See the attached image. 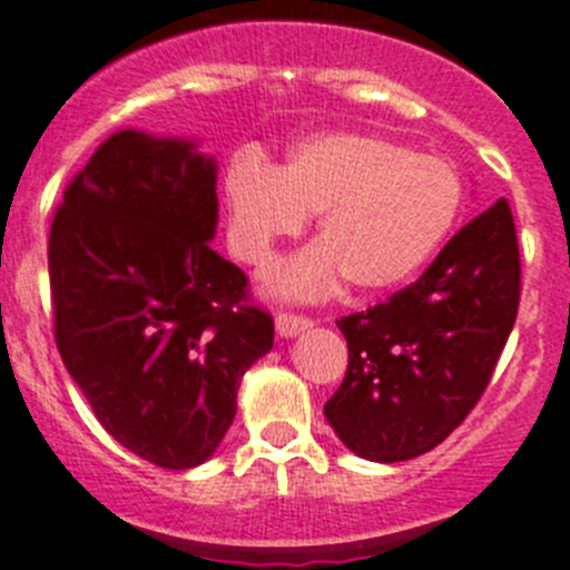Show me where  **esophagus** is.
<instances>
[{
  "instance_id": "esophagus-1",
  "label": "esophagus",
  "mask_w": 570,
  "mask_h": 570,
  "mask_svg": "<svg viewBox=\"0 0 570 570\" xmlns=\"http://www.w3.org/2000/svg\"><path fill=\"white\" fill-rule=\"evenodd\" d=\"M276 333H279L282 338H294L299 336L302 331H307V327L313 325L307 316H299V313H288V311H279L276 313Z\"/></svg>"
}]
</instances>
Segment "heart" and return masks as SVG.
<instances>
[{
    "mask_svg": "<svg viewBox=\"0 0 570 570\" xmlns=\"http://www.w3.org/2000/svg\"><path fill=\"white\" fill-rule=\"evenodd\" d=\"M228 243L243 263L263 265L276 243L320 214V243L276 265L265 288L316 299L347 276L364 294L410 279L441 245L461 208L455 169L379 135L325 132L291 149L282 169L237 155L223 180Z\"/></svg>",
    "mask_w": 570,
    "mask_h": 570,
    "instance_id": "b5f03b06",
    "label": "heart"
}]
</instances>
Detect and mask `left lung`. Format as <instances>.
<instances>
[{
	"instance_id": "1",
	"label": "left lung",
	"mask_w": 570,
	"mask_h": 570,
	"mask_svg": "<svg viewBox=\"0 0 570 570\" xmlns=\"http://www.w3.org/2000/svg\"><path fill=\"white\" fill-rule=\"evenodd\" d=\"M520 305V248L505 200L449 239L387 302L336 322L347 373L327 424L358 458L424 455L463 424L503 353Z\"/></svg>"
}]
</instances>
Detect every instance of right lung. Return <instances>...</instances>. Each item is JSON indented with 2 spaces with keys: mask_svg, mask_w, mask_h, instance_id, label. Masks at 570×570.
<instances>
[{
  "mask_svg": "<svg viewBox=\"0 0 570 570\" xmlns=\"http://www.w3.org/2000/svg\"><path fill=\"white\" fill-rule=\"evenodd\" d=\"M217 164L191 140L109 135L56 208L47 265L61 362L115 441L164 469L214 455L271 313L208 245Z\"/></svg>",
  "mask_w": 570,
  "mask_h": 570,
  "instance_id": "1",
  "label": "right lung"
}]
</instances>
